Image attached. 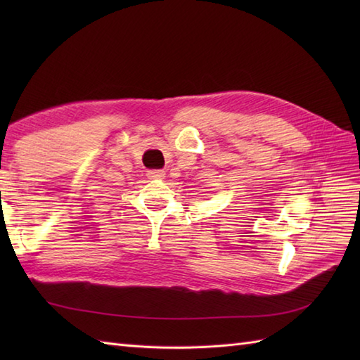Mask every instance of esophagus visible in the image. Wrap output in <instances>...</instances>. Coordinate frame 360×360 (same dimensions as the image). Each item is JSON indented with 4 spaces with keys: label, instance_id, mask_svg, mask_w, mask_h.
Here are the masks:
<instances>
[{
    "label": "esophagus",
    "instance_id": "obj_1",
    "mask_svg": "<svg viewBox=\"0 0 360 360\" xmlns=\"http://www.w3.org/2000/svg\"><path fill=\"white\" fill-rule=\"evenodd\" d=\"M147 176L150 179H164L165 178V172L164 170H148Z\"/></svg>",
    "mask_w": 360,
    "mask_h": 360
}]
</instances>
